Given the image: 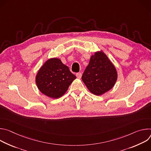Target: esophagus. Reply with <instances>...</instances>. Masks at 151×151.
<instances>
[{
  "instance_id": "1",
  "label": "esophagus",
  "mask_w": 151,
  "mask_h": 151,
  "mask_svg": "<svg viewBox=\"0 0 151 151\" xmlns=\"http://www.w3.org/2000/svg\"><path fill=\"white\" fill-rule=\"evenodd\" d=\"M76 77L78 78H79V79H80V78H81V77H82V73H77L76 74Z\"/></svg>"
}]
</instances>
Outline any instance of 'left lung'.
<instances>
[{"instance_id": "8db88e82", "label": "left lung", "mask_w": 151, "mask_h": 151, "mask_svg": "<svg viewBox=\"0 0 151 151\" xmlns=\"http://www.w3.org/2000/svg\"><path fill=\"white\" fill-rule=\"evenodd\" d=\"M118 78L114 64L101 50L91 56L82 80L88 90L96 96H100L111 90Z\"/></svg>"}]
</instances>
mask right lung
<instances>
[{"label":"right lung","mask_w":151,"mask_h":151,"mask_svg":"<svg viewBox=\"0 0 151 151\" xmlns=\"http://www.w3.org/2000/svg\"><path fill=\"white\" fill-rule=\"evenodd\" d=\"M76 78L68 66L58 58L47 60L38 70L35 81L39 90L52 99L63 96Z\"/></svg>","instance_id":"add662e5"}]
</instances>
